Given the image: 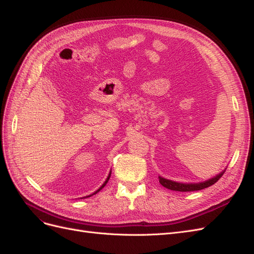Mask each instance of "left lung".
Masks as SVG:
<instances>
[{
  "label": "left lung",
  "mask_w": 254,
  "mask_h": 254,
  "mask_svg": "<svg viewBox=\"0 0 254 254\" xmlns=\"http://www.w3.org/2000/svg\"><path fill=\"white\" fill-rule=\"evenodd\" d=\"M227 168H225L224 171L220 172L218 175H216L213 178L205 180L203 182H197V183H183V182H176L173 180H168L163 178V177L159 176V182L162 184V186L168 190H177V191H193V190H199L202 189H206L211 186H213L214 183H216L220 177L224 175Z\"/></svg>",
  "instance_id": "1"
}]
</instances>
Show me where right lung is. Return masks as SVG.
<instances>
[{
  "instance_id": "right-lung-1",
  "label": "right lung",
  "mask_w": 254,
  "mask_h": 254,
  "mask_svg": "<svg viewBox=\"0 0 254 254\" xmlns=\"http://www.w3.org/2000/svg\"><path fill=\"white\" fill-rule=\"evenodd\" d=\"M110 176H111V171H110V173H109L108 177H107V179H106V181H105V182L103 183V186H102L101 188H99V189H98L97 190H95V191H94V193H93V194H92V195H94V194L98 193V191H99V190H102V189H103V188H104V187L106 186V184H107V182H108V181H109V179H110ZM92 195H90V196H92ZM90 196H87V197H90ZM87 197H86V198H87ZM83 198H84V197H83Z\"/></svg>"
}]
</instances>
